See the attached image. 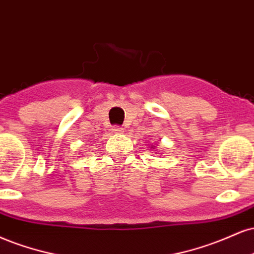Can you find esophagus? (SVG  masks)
Masks as SVG:
<instances>
[{"label": "esophagus", "instance_id": "34e87169", "mask_svg": "<svg viewBox=\"0 0 254 254\" xmlns=\"http://www.w3.org/2000/svg\"><path fill=\"white\" fill-rule=\"evenodd\" d=\"M112 130L114 133H122V132H124V129H122L120 126H114V127H113Z\"/></svg>", "mask_w": 254, "mask_h": 254}]
</instances>
